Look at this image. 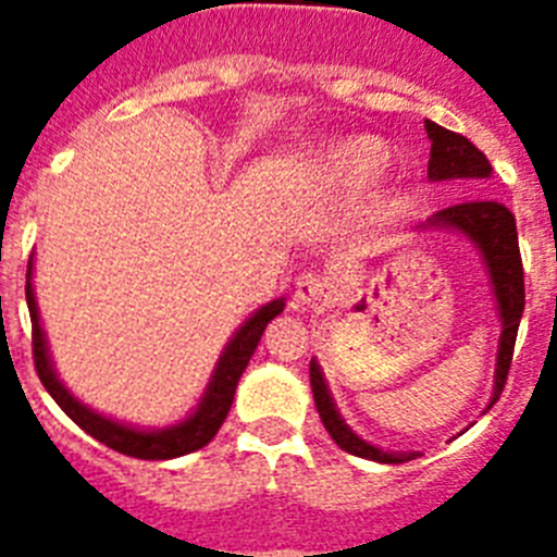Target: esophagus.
Returning <instances> with one entry per match:
<instances>
[{"label": "esophagus", "mask_w": 557, "mask_h": 557, "mask_svg": "<svg viewBox=\"0 0 557 557\" xmlns=\"http://www.w3.org/2000/svg\"><path fill=\"white\" fill-rule=\"evenodd\" d=\"M326 275L318 273V270H304L295 278V301L304 304V307H314V304H321L326 298Z\"/></svg>", "instance_id": "esophagus-1"}]
</instances>
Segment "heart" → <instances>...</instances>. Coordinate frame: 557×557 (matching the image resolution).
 <instances>
[{
	"instance_id": "b5f03b06",
	"label": "heart",
	"mask_w": 557,
	"mask_h": 557,
	"mask_svg": "<svg viewBox=\"0 0 557 557\" xmlns=\"http://www.w3.org/2000/svg\"><path fill=\"white\" fill-rule=\"evenodd\" d=\"M387 161L376 139H351L334 147L326 159V178L337 189H366L382 175Z\"/></svg>"
}]
</instances>
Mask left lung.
I'll return each instance as SVG.
<instances>
[{"mask_svg": "<svg viewBox=\"0 0 557 557\" xmlns=\"http://www.w3.org/2000/svg\"><path fill=\"white\" fill-rule=\"evenodd\" d=\"M426 136H430V178L432 181H449V178H491V164L485 159V152L476 150L466 136L446 127L435 125L426 120ZM426 225H446V228H457L469 236L471 243L482 250V259L488 264L491 284H494L496 301H499V318H502V339H499V357H496V382H494V405L496 398L505 391L508 382L510 359H513L516 332H519L521 312H524V268H521L519 253V234H516V218L505 203H496L488 198L466 200V203H455L449 209L435 211ZM309 382H312L314 407L321 412V421L326 432L332 435L334 444L348 455L366 457V460L376 462H405L412 460L416 455H391L376 446L366 444L362 437L354 435L339 412L334 410V401L329 396V387L323 382V373L318 362H309Z\"/></svg>", "mask_w": 557, "mask_h": 557, "instance_id": "left-lung-1", "label": "left lung"}]
</instances>
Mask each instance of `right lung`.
I'll use <instances>...</instances> for the list:
<instances>
[{"mask_svg":"<svg viewBox=\"0 0 557 557\" xmlns=\"http://www.w3.org/2000/svg\"><path fill=\"white\" fill-rule=\"evenodd\" d=\"M29 268H33V264H27V287H24V293H27L29 321H33V362H36L41 385L47 387L49 396L55 398L58 407H61L81 430H86L88 435L97 437V441L106 444L108 449L120 451V455L127 457H139V460H170V457L189 455V451L203 449L211 437L218 435V430L223 426L225 416H228L231 410V401H234L236 382H239L243 371L248 368L250 357H253L256 346H259V339H262L268 323L273 321L275 314H282L284 309V301L278 298V301L259 309V312L234 334V339L228 343L225 354L220 357L218 371L211 376L203 401L198 405V410L186 418L184 424H175L170 426V430L161 432H141L97 416L95 410H88L86 405H81V401L61 385V379L55 376L52 362H49L47 343H44L41 323H38V307L36 295H33V284H29Z\"/></svg>","mask_w":557,"mask_h":557,"instance_id":"1","label":"right lung"}]
</instances>
